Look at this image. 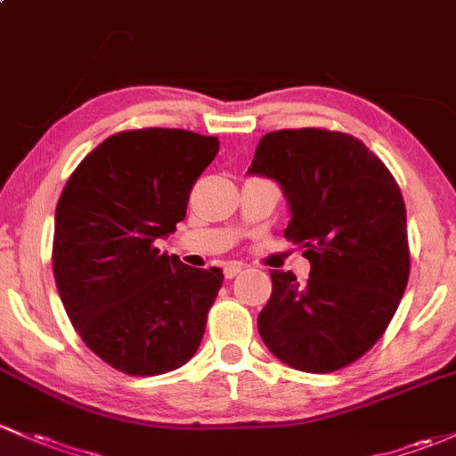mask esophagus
<instances>
[{"label":"esophagus","mask_w":456,"mask_h":456,"mask_svg":"<svg viewBox=\"0 0 456 456\" xmlns=\"http://www.w3.org/2000/svg\"><path fill=\"white\" fill-rule=\"evenodd\" d=\"M240 271H242V265H236V262H227L223 268V273L227 280H233V277H236Z\"/></svg>","instance_id":"34e87169"}]
</instances>
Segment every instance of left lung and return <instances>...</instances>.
Here are the masks:
<instances>
[{"label": "left lung", "instance_id": "8db88e82", "mask_svg": "<svg viewBox=\"0 0 456 456\" xmlns=\"http://www.w3.org/2000/svg\"><path fill=\"white\" fill-rule=\"evenodd\" d=\"M248 175L277 181L290 208L284 236L310 277L273 271L257 330L292 369L352 365L385 334L409 281L406 208L389 167L356 137L325 128L266 133Z\"/></svg>", "mask_w": 456, "mask_h": 456}]
</instances>
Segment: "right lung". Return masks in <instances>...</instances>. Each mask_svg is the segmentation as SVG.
<instances>
[{"mask_svg":"<svg viewBox=\"0 0 456 456\" xmlns=\"http://www.w3.org/2000/svg\"><path fill=\"white\" fill-rule=\"evenodd\" d=\"M218 140L140 128L104 140L71 172L54 218L56 289L71 325L107 365L159 376L199 349L220 268L185 266L157 238L185 218Z\"/></svg>","mask_w":456,"mask_h":456,"instance_id":"obj_1","label":"right lung"}]
</instances>
